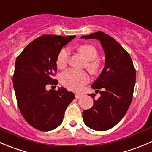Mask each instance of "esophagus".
I'll use <instances>...</instances> for the list:
<instances>
[{
  "instance_id": "34e87169",
  "label": "esophagus",
  "mask_w": 152,
  "mask_h": 152,
  "mask_svg": "<svg viewBox=\"0 0 152 152\" xmlns=\"http://www.w3.org/2000/svg\"><path fill=\"white\" fill-rule=\"evenodd\" d=\"M81 97H83V94H78V93H77V94H75V97H76L77 99L80 98Z\"/></svg>"
}]
</instances>
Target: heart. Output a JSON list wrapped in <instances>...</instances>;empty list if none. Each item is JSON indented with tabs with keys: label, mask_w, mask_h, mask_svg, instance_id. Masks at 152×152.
<instances>
[{
	"label": "heart",
	"mask_w": 152,
	"mask_h": 152,
	"mask_svg": "<svg viewBox=\"0 0 152 152\" xmlns=\"http://www.w3.org/2000/svg\"><path fill=\"white\" fill-rule=\"evenodd\" d=\"M78 52L86 60L85 67L91 74L98 72L100 68V60L97 57V50L94 46L90 44L80 45L77 48ZM69 57L68 48H63L58 53L56 59L57 66L62 69L66 66ZM88 81V77L83 71H77L69 69L64 72L61 75V82L67 88L72 91H80Z\"/></svg>",
	"instance_id": "heart-1"
}]
</instances>
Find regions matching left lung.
<instances>
[{
	"mask_svg": "<svg viewBox=\"0 0 152 152\" xmlns=\"http://www.w3.org/2000/svg\"><path fill=\"white\" fill-rule=\"evenodd\" d=\"M81 38L100 40L105 53V66L91 85L100 97L90 94L94 100L91 109L83 112L86 125L96 131L112 129L121 121L132 100L136 71L130 55L113 37L103 31H97Z\"/></svg>",
	"mask_w": 152,
	"mask_h": 152,
	"instance_id": "1",
	"label": "left lung"
}]
</instances>
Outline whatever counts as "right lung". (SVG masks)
I'll use <instances>...</instances> for the list:
<instances>
[{
    "label": "right lung",
    "instance_id": "1",
    "mask_svg": "<svg viewBox=\"0 0 152 152\" xmlns=\"http://www.w3.org/2000/svg\"><path fill=\"white\" fill-rule=\"evenodd\" d=\"M75 35L44 34L27 45L15 61L13 86L18 106L29 125L40 131L59 126L68 105L75 96L66 88L47 91L48 85L56 86L58 53Z\"/></svg>",
    "mask_w": 152,
    "mask_h": 152
}]
</instances>
